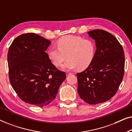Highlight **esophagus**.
Masks as SVG:
<instances>
[{
    "label": "esophagus",
    "mask_w": 132,
    "mask_h": 132,
    "mask_svg": "<svg viewBox=\"0 0 132 132\" xmlns=\"http://www.w3.org/2000/svg\"><path fill=\"white\" fill-rule=\"evenodd\" d=\"M70 75H71V73H69V72H67V73H66L67 76H70Z\"/></svg>",
    "instance_id": "34e87169"
}]
</instances>
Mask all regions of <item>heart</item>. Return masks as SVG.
<instances>
[{
    "instance_id": "obj_1",
    "label": "heart",
    "mask_w": 132,
    "mask_h": 132,
    "mask_svg": "<svg viewBox=\"0 0 132 132\" xmlns=\"http://www.w3.org/2000/svg\"><path fill=\"white\" fill-rule=\"evenodd\" d=\"M57 48H50L47 56L55 66L62 65L65 70H85L90 65L95 57V43L91 39H84L80 36L68 35L61 37L56 41Z\"/></svg>"
}]
</instances>
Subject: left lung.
Listing matches in <instances>:
<instances>
[{
	"mask_svg": "<svg viewBox=\"0 0 132 132\" xmlns=\"http://www.w3.org/2000/svg\"><path fill=\"white\" fill-rule=\"evenodd\" d=\"M95 40L96 52L93 62L77 73V91L90 104L105 102L115 95L123 79L125 57L123 48L116 38L102 29L88 32Z\"/></svg>",
	"mask_w": 132,
	"mask_h": 132,
	"instance_id": "1",
	"label": "left lung"
}]
</instances>
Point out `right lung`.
<instances>
[{
    "label": "right lung",
    "instance_id": "right-lung-1",
    "mask_svg": "<svg viewBox=\"0 0 132 132\" xmlns=\"http://www.w3.org/2000/svg\"><path fill=\"white\" fill-rule=\"evenodd\" d=\"M51 42L34 33L19 35L9 48V78L23 102L43 107L55 98L66 78L48 58L46 50Z\"/></svg>",
    "mask_w": 132,
    "mask_h": 132
}]
</instances>
